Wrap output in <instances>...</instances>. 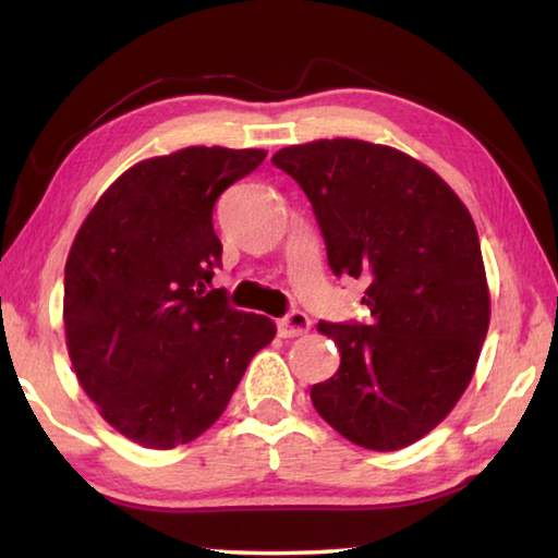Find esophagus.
Here are the masks:
<instances>
[{"instance_id": "1", "label": "esophagus", "mask_w": 558, "mask_h": 558, "mask_svg": "<svg viewBox=\"0 0 558 558\" xmlns=\"http://www.w3.org/2000/svg\"><path fill=\"white\" fill-rule=\"evenodd\" d=\"M278 327L282 337H302L310 332V317L305 313H300V310H295V313L282 317Z\"/></svg>"}]
</instances>
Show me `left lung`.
Wrapping results in <instances>:
<instances>
[{
    "label": "left lung",
    "instance_id": "1",
    "mask_svg": "<svg viewBox=\"0 0 558 558\" xmlns=\"http://www.w3.org/2000/svg\"><path fill=\"white\" fill-rule=\"evenodd\" d=\"M313 202L335 276L364 278L369 325L319 323L339 369L310 391L354 446H411L456 409L489 327L475 221L418 159L366 140H315L272 155Z\"/></svg>",
    "mask_w": 558,
    "mask_h": 558
}]
</instances>
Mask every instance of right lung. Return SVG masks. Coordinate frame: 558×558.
Here are the masks:
<instances>
[{
  "label": "right lung",
  "mask_w": 558,
  "mask_h": 558,
  "mask_svg": "<svg viewBox=\"0 0 558 558\" xmlns=\"http://www.w3.org/2000/svg\"><path fill=\"white\" fill-rule=\"evenodd\" d=\"M266 149L184 147L132 165L75 233L63 280L65 347L120 436L169 450L226 411L276 323L206 290L221 263L214 204Z\"/></svg>",
  "instance_id": "obj_1"
}]
</instances>
